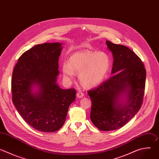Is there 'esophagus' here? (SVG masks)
I'll return each mask as SVG.
<instances>
[{"label": "esophagus", "mask_w": 159, "mask_h": 159, "mask_svg": "<svg viewBox=\"0 0 159 159\" xmlns=\"http://www.w3.org/2000/svg\"><path fill=\"white\" fill-rule=\"evenodd\" d=\"M84 96V93H82V91H79V92H78V93H77V97L78 98H82Z\"/></svg>", "instance_id": "34e87169"}]
</instances>
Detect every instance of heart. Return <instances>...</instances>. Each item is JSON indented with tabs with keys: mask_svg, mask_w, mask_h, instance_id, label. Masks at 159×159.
Masks as SVG:
<instances>
[{
	"mask_svg": "<svg viewBox=\"0 0 159 159\" xmlns=\"http://www.w3.org/2000/svg\"><path fill=\"white\" fill-rule=\"evenodd\" d=\"M110 67V58L102 52L83 51L74 53L69 58V63H64L62 71L64 77L71 80L75 73L82 84L92 87L102 82Z\"/></svg>",
	"mask_w": 159,
	"mask_h": 159,
	"instance_id": "heart-1",
	"label": "heart"
}]
</instances>
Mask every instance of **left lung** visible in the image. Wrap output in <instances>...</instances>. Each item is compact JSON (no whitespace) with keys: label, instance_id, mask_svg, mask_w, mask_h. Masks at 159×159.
Returning a JSON list of instances; mask_svg holds the SVG:
<instances>
[{"label":"left lung","instance_id":"obj_1","mask_svg":"<svg viewBox=\"0 0 159 159\" xmlns=\"http://www.w3.org/2000/svg\"><path fill=\"white\" fill-rule=\"evenodd\" d=\"M106 43L114 58L111 71L114 75L87 93L92 102L91 121L100 130L111 131L125 125L140 109L146 70L131 50L108 40ZM124 93L127 102L122 103L119 98Z\"/></svg>","mask_w":159,"mask_h":159}]
</instances>
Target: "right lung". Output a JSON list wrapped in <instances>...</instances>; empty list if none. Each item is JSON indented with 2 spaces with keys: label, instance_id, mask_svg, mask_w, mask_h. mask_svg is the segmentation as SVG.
Masks as SVG:
<instances>
[{
  "label": "right lung",
  "instance_id": "1",
  "mask_svg": "<svg viewBox=\"0 0 159 159\" xmlns=\"http://www.w3.org/2000/svg\"><path fill=\"white\" fill-rule=\"evenodd\" d=\"M61 47L59 43L36 45L19 58L12 72V102L25 121L42 132L61 128L75 100V89H62L56 83ZM34 85L39 87L36 93L32 91Z\"/></svg>",
  "mask_w": 159,
  "mask_h": 159
}]
</instances>
